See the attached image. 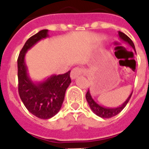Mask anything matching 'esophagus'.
<instances>
[{
  "mask_svg": "<svg viewBox=\"0 0 149 149\" xmlns=\"http://www.w3.org/2000/svg\"><path fill=\"white\" fill-rule=\"evenodd\" d=\"M84 72L83 69L81 68H74L72 69V71L71 72V79H75L77 78L79 75L82 74Z\"/></svg>",
  "mask_w": 149,
  "mask_h": 149,
  "instance_id": "34e87169",
  "label": "esophagus"
}]
</instances>
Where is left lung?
I'll use <instances>...</instances> for the list:
<instances>
[{
	"label": "left lung",
	"mask_w": 149,
	"mask_h": 149,
	"mask_svg": "<svg viewBox=\"0 0 149 149\" xmlns=\"http://www.w3.org/2000/svg\"><path fill=\"white\" fill-rule=\"evenodd\" d=\"M118 36H119L120 39H122V41L128 43V45H130L131 47H132L135 52V45H134V43H133V41L125 34H124V33H122L121 31H118ZM132 92L131 93V95H129V97L127 98L125 102H124L121 106L118 107V108H106V107L102 106V105L98 104L92 98L89 90H88V91H87L85 97H86L87 102H88V103L89 104V107H90V108L92 110V111L95 113V115H97V116H99V117L102 118H110L114 117L115 115H117L118 113H120L123 110V108L126 106V104H128V101L130 100L131 97H132Z\"/></svg>",
	"instance_id": "1"
}]
</instances>
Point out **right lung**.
Instances as JSON below:
<instances>
[{
    "label": "right lung",
    "instance_id": "add662e5",
    "mask_svg": "<svg viewBox=\"0 0 149 149\" xmlns=\"http://www.w3.org/2000/svg\"><path fill=\"white\" fill-rule=\"evenodd\" d=\"M47 30H41L30 38L22 47L17 58L18 93L27 110L41 119H48L61 108L65 91L71 84L70 72L52 75L45 81L34 84L27 74L24 57L27 50L38 41L48 36Z\"/></svg>",
    "mask_w": 149,
    "mask_h": 149
}]
</instances>
